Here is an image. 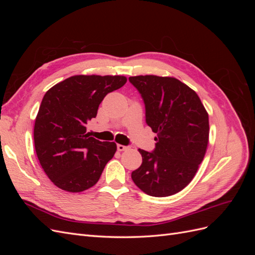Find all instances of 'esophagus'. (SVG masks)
I'll return each instance as SVG.
<instances>
[{
    "mask_svg": "<svg viewBox=\"0 0 255 255\" xmlns=\"http://www.w3.org/2000/svg\"><path fill=\"white\" fill-rule=\"evenodd\" d=\"M128 149V145H122V144H117V150L118 151H126Z\"/></svg>",
    "mask_w": 255,
    "mask_h": 255,
    "instance_id": "obj_1",
    "label": "esophagus"
}]
</instances>
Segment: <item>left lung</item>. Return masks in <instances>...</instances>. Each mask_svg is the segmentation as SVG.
<instances>
[{
  "label": "left lung",
  "mask_w": 255,
  "mask_h": 255,
  "mask_svg": "<svg viewBox=\"0 0 255 255\" xmlns=\"http://www.w3.org/2000/svg\"><path fill=\"white\" fill-rule=\"evenodd\" d=\"M128 81L143 100L146 125L157 135L152 152L138 150L142 164L132 180L149 196L174 195L194 179L203 160L208 115L196 92L174 78L138 75Z\"/></svg>",
  "instance_id": "8db88e82"
}]
</instances>
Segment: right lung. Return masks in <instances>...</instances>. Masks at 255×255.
I'll return each instance as SVG.
<instances>
[{"instance_id":"right-lung-1","label":"right lung","mask_w":255,"mask_h":255,"mask_svg":"<svg viewBox=\"0 0 255 255\" xmlns=\"http://www.w3.org/2000/svg\"><path fill=\"white\" fill-rule=\"evenodd\" d=\"M126 83L120 75H74L45 92L35 120V149L58 188L81 192L99 181L117 145L89 137L86 125L104 97Z\"/></svg>"}]
</instances>
